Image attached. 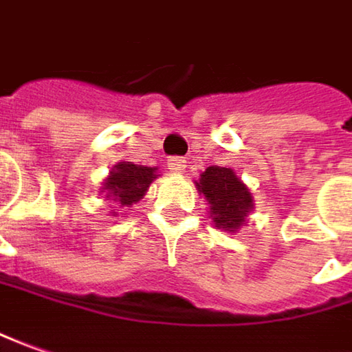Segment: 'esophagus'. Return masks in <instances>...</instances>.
I'll return each mask as SVG.
<instances>
[{
  "mask_svg": "<svg viewBox=\"0 0 352 352\" xmlns=\"http://www.w3.org/2000/svg\"><path fill=\"white\" fill-rule=\"evenodd\" d=\"M185 157H179V155H173V157H169L167 160V169H171L173 173H181L183 169H185Z\"/></svg>",
  "mask_w": 352,
  "mask_h": 352,
  "instance_id": "34e87169",
  "label": "esophagus"
}]
</instances>
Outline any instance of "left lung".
I'll return each mask as SVG.
<instances>
[{
	"mask_svg": "<svg viewBox=\"0 0 352 352\" xmlns=\"http://www.w3.org/2000/svg\"><path fill=\"white\" fill-rule=\"evenodd\" d=\"M197 189L208 201L217 226L232 232L246 222V214L252 208V195L232 169L219 165L208 167L199 179Z\"/></svg>",
	"mask_w": 352,
	"mask_h": 352,
	"instance_id": "left-lung-1",
	"label": "left lung"
}]
</instances>
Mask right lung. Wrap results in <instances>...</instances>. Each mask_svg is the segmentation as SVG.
Returning a JSON list of instances; mask_svg holds the SVG:
<instances>
[{"label": "right lung", "mask_w": 352, "mask_h": 352, "mask_svg": "<svg viewBox=\"0 0 352 352\" xmlns=\"http://www.w3.org/2000/svg\"><path fill=\"white\" fill-rule=\"evenodd\" d=\"M157 175L153 167L122 161L116 165L110 177L106 179L104 189L108 191V197H112V201L120 203V206H130L146 195L149 183Z\"/></svg>", "instance_id": "right-lung-1"}]
</instances>
